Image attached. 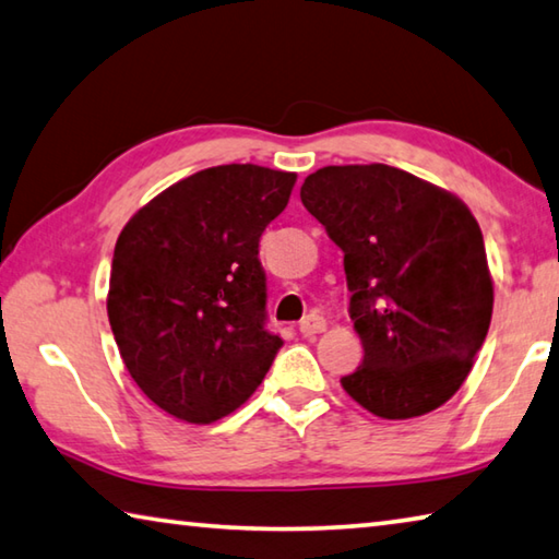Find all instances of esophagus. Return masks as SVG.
Wrapping results in <instances>:
<instances>
[{"label": "esophagus", "mask_w": 559, "mask_h": 559, "mask_svg": "<svg viewBox=\"0 0 559 559\" xmlns=\"http://www.w3.org/2000/svg\"><path fill=\"white\" fill-rule=\"evenodd\" d=\"M299 331L301 336H317V334H324L326 331V319L319 317V314H309L299 321Z\"/></svg>", "instance_id": "34e87169"}]
</instances>
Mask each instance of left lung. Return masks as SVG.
I'll list each match as a JSON object with an SVG mask.
<instances>
[{"label":"left lung","mask_w":559,"mask_h":559,"mask_svg":"<svg viewBox=\"0 0 559 559\" xmlns=\"http://www.w3.org/2000/svg\"><path fill=\"white\" fill-rule=\"evenodd\" d=\"M301 203L344 250L364 364L341 385L383 419L444 405L472 370L493 314L472 211L388 164L324 166L301 183Z\"/></svg>","instance_id":"1"}]
</instances>
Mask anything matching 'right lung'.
Masks as SVG:
<instances>
[{"label": "right lung", "mask_w": 559, "mask_h": 559, "mask_svg": "<svg viewBox=\"0 0 559 559\" xmlns=\"http://www.w3.org/2000/svg\"><path fill=\"white\" fill-rule=\"evenodd\" d=\"M297 174L223 164L136 211L115 245L107 317L127 370L181 423L211 425L248 400L282 338L264 329L260 235Z\"/></svg>", "instance_id": "obj_1"}]
</instances>
